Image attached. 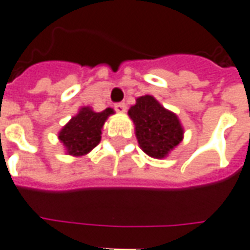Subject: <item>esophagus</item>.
<instances>
[{
  "mask_svg": "<svg viewBox=\"0 0 250 250\" xmlns=\"http://www.w3.org/2000/svg\"><path fill=\"white\" fill-rule=\"evenodd\" d=\"M114 109H116L118 113H125L126 111V105L124 102H120V104H116L114 105Z\"/></svg>",
  "mask_w": 250,
  "mask_h": 250,
  "instance_id": "1",
  "label": "esophagus"
}]
</instances>
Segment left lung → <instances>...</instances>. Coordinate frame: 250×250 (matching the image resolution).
Here are the masks:
<instances>
[{"mask_svg":"<svg viewBox=\"0 0 250 250\" xmlns=\"http://www.w3.org/2000/svg\"><path fill=\"white\" fill-rule=\"evenodd\" d=\"M141 149L150 157L163 159L183 140L178 116L167 110L152 95L139 97L128 111Z\"/></svg>","mask_w":250,"mask_h":250,"instance_id":"obj_1","label":"left lung"}]
</instances>
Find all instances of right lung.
I'll return each instance as SVG.
<instances>
[{
  "mask_svg": "<svg viewBox=\"0 0 250 250\" xmlns=\"http://www.w3.org/2000/svg\"><path fill=\"white\" fill-rule=\"evenodd\" d=\"M114 111L107 107L95 113L91 107H82L59 132V140L68 155L83 156L100 144L102 126Z\"/></svg>",
  "mask_w": 250,
  "mask_h": 250,
  "instance_id": "add662e5",
  "label": "right lung"
}]
</instances>
